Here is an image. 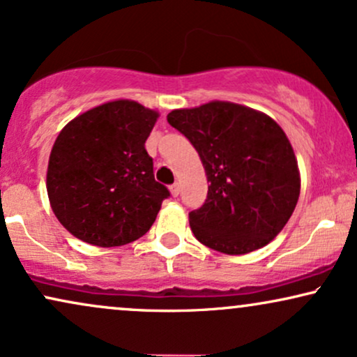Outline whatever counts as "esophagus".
I'll list each match as a JSON object with an SVG mask.
<instances>
[{"label":"esophagus","mask_w":357,"mask_h":357,"mask_svg":"<svg viewBox=\"0 0 357 357\" xmlns=\"http://www.w3.org/2000/svg\"><path fill=\"white\" fill-rule=\"evenodd\" d=\"M170 193H172V197H177L178 193H180V185L178 183H174V185H170Z\"/></svg>","instance_id":"34e87169"}]
</instances>
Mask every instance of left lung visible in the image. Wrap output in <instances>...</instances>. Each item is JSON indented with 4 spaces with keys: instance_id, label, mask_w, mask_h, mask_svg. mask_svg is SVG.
Here are the masks:
<instances>
[{
    "instance_id": "left-lung-1",
    "label": "left lung",
    "mask_w": 357,
    "mask_h": 357,
    "mask_svg": "<svg viewBox=\"0 0 357 357\" xmlns=\"http://www.w3.org/2000/svg\"><path fill=\"white\" fill-rule=\"evenodd\" d=\"M199 152L208 193L188 213L195 238L227 255L270 243L293 215L301 177L284 130L246 105L212 100L167 116Z\"/></svg>"
}]
</instances>
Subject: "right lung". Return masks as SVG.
Listing matches in <instances>:
<instances>
[{"label": "right lung", "mask_w": 357, "mask_h": 357, "mask_svg": "<svg viewBox=\"0 0 357 357\" xmlns=\"http://www.w3.org/2000/svg\"><path fill=\"white\" fill-rule=\"evenodd\" d=\"M158 112L130 99L79 114L59 132L50 155L47 197L59 223L96 246L135 241L170 195L153 178L145 151Z\"/></svg>", "instance_id": "right-lung-1"}]
</instances>
